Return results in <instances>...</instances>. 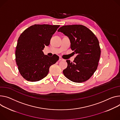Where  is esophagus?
<instances>
[{
  "mask_svg": "<svg viewBox=\"0 0 120 120\" xmlns=\"http://www.w3.org/2000/svg\"><path fill=\"white\" fill-rule=\"evenodd\" d=\"M59 61H64V59H63L62 57H59Z\"/></svg>",
  "mask_w": 120,
  "mask_h": 120,
  "instance_id": "esophagus-1",
  "label": "esophagus"
}]
</instances>
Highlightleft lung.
I'll list each match as a JSON object with an SVG mask.
<instances>
[{
	"instance_id": "8db88e82",
	"label": "left lung",
	"mask_w": 120,
	"mask_h": 120,
	"mask_svg": "<svg viewBox=\"0 0 120 120\" xmlns=\"http://www.w3.org/2000/svg\"><path fill=\"white\" fill-rule=\"evenodd\" d=\"M58 31L69 38L71 49L78 54L73 62L66 61L68 67L63 70L64 75L76 83L88 80L97 70L100 58L97 38L90 29L81 25L63 26Z\"/></svg>"
}]
</instances>
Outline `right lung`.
Masks as SVG:
<instances>
[{"label":"right lung","instance_id":"right-lung-1","mask_svg":"<svg viewBox=\"0 0 120 120\" xmlns=\"http://www.w3.org/2000/svg\"><path fill=\"white\" fill-rule=\"evenodd\" d=\"M60 25L35 24L27 28L19 36L15 52L19 71L29 81H39L46 77L49 68L59 56L45 55L42 50L48 46L52 35Z\"/></svg>","mask_w":120,"mask_h":120}]
</instances>
